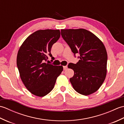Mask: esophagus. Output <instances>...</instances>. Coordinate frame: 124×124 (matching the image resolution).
I'll return each instance as SVG.
<instances>
[{
    "instance_id": "1",
    "label": "esophagus",
    "mask_w": 124,
    "mask_h": 124,
    "mask_svg": "<svg viewBox=\"0 0 124 124\" xmlns=\"http://www.w3.org/2000/svg\"><path fill=\"white\" fill-rule=\"evenodd\" d=\"M68 68V66L67 65H65V66H63V69L65 70H66Z\"/></svg>"
}]
</instances>
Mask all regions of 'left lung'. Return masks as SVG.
<instances>
[{
  "mask_svg": "<svg viewBox=\"0 0 124 124\" xmlns=\"http://www.w3.org/2000/svg\"><path fill=\"white\" fill-rule=\"evenodd\" d=\"M61 33L75 57L76 54L80 55L76 64L70 63L68 66L74 71V76L70 78L73 88L84 95L94 93L106 77L108 56L103 44L84 29H62Z\"/></svg>",
  "mask_w": 124,
  "mask_h": 124,
  "instance_id": "1",
  "label": "left lung"
}]
</instances>
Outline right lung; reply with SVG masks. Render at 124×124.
<instances>
[{"mask_svg": "<svg viewBox=\"0 0 124 124\" xmlns=\"http://www.w3.org/2000/svg\"><path fill=\"white\" fill-rule=\"evenodd\" d=\"M60 37L59 30H40L31 34L21 46L17 67L22 82L35 95L43 97L53 89L63 67L46 63L53 59L51 48Z\"/></svg>", "mask_w": 124, "mask_h": 124, "instance_id": "right-lung-1", "label": "right lung"}]
</instances>
